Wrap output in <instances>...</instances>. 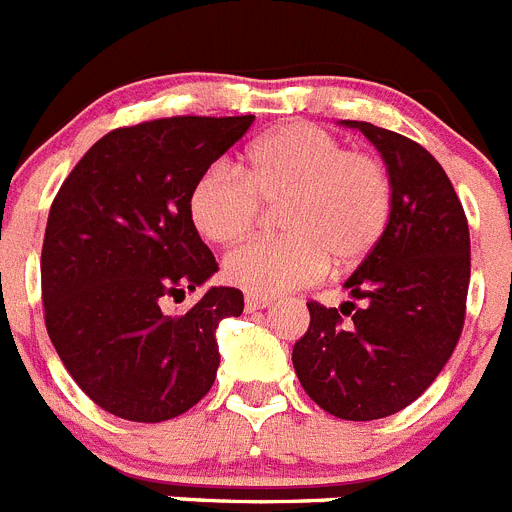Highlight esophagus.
Returning a JSON list of instances; mask_svg holds the SVG:
<instances>
[{
    "mask_svg": "<svg viewBox=\"0 0 512 512\" xmlns=\"http://www.w3.org/2000/svg\"><path fill=\"white\" fill-rule=\"evenodd\" d=\"M270 298H260V296H247L245 298V311L247 313H255V311H262V308L270 306Z\"/></svg>",
    "mask_w": 512,
    "mask_h": 512,
    "instance_id": "1",
    "label": "esophagus"
}]
</instances>
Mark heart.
I'll return each instance as SVG.
<instances>
[{"mask_svg":"<svg viewBox=\"0 0 512 512\" xmlns=\"http://www.w3.org/2000/svg\"><path fill=\"white\" fill-rule=\"evenodd\" d=\"M260 204L278 206L275 242H250L224 257V280L250 296L278 298L329 270L352 267L375 252L393 214L388 170L367 153L347 150L316 124L293 122L252 142L242 173L214 165L188 196L196 232L216 245L247 237Z\"/></svg>","mask_w":512,"mask_h":512,"instance_id":"heart-1","label":"heart"}]
</instances>
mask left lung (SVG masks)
<instances>
[{
    "label": "left lung",
    "instance_id": "8db88e82",
    "mask_svg": "<svg viewBox=\"0 0 512 512\" xmlns=\"http://www.w3.org/2000/svg\"><path fill=\"white\" fill-rule=\"evenodd\" d=\"M377 147L393 183L388 232L349 275L353 301L308 303L311 324L293 347L303 390L344 421H375L411 405L436 380L464 326L469 227L454 186L418 142L349 122ZM353 313L343 324L341 313Z\"/></svg>",
    "mask_w": 512,
    "mask_h": 512
}]
</instances>
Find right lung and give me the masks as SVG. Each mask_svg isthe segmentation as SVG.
<instances>
[{
    "label": "right lung",
    "mask_w": 512,
    "mask_h": 512,
    "mask_svg": "<svg viewBox=\"0 0 512 512\" xmlns=\"http://www.w3.org/2000/svg\"><path fill=\"white\" fill-rule=\"evenodd\" d=\"M252 122V114L170 117L109 132L50 206L40 257L45 326L78 388L114 416L168 421L214 385L216 329L242 313V293L211 285L183 316H168L163 303L219 270L188 196Z\"/></svg>",
    "instance_id": "add662e5"
}]
</instances>
